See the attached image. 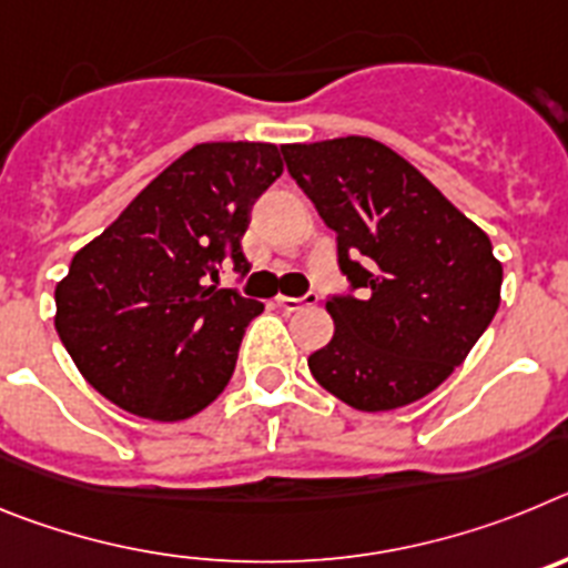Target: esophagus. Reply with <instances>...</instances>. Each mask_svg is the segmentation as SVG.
Masks as SVG:
<instances>
[{"label": "esophagus", "instance_id": "1", "mask_svg": "<svg viewBox=\"0 0 568 568\" xmlns=\"http://www.w3.org/2000/svg\"><path fill=\"white\" fill-rule=\"evenodd\" d=\"M315 301H318V295H315V293L301 295V298H293V295H278V298H275V304H278V307H284V310H290V313H293V310L310 307V304H315Z\"/></svg>", "mask_w": 568, "mask_h": 568}]
</instances>
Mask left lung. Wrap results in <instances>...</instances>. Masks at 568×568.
I'll use <instances>...</instances> for the list:
<instances>
[{"instance_id":"8db88e82","label":"left lung","mask_w":568,"mask_h":568,"mask_svg":"<svg viewBox=\"0 0 568 568\" xmlns=\"http://www.w3.org/2000/svg\"><path fill=\"white\" fill-rule=\"evenodd\" d=\"M290 175L338 235L361 295H333L335 333L307 358L327 393L386 413L438 389L500 304L491 241L404 155L366 135L281 148Z\"/></svg>"}]
</instances>
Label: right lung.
<instances>
[{"instance_id":"right-lung-1","label":"right lung","mask_w":568,"mask_h":568,"mask_svg":"<svg viewBox=\"0 0 568 568\" xmlns=\"http://www.w3.org/2000/svg\"><path fill=\"white\" fill-rule=\"evenodd\" d=\"M281 170L275 144H195L73 255L57 284V333L97 393L164 424L224 393L264 304L210 281L224 258L247 273L241 235Z\"/></svg>"}]
</instances>
